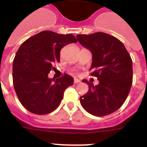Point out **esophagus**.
<instances>
[{"mask_svg": "<svg viewBox=\"0 0 147 147\" xmlns=\"http://www.w3.org/2000/svg\"><path fill=\"white\" fill-rule=\"evenodd\" d=\"M81 82V81H80L79 79H74V82H75L76 84H77V83H79V82Z\"/></svg>", "mask_w": 147, "mask_h": 147, "instance_id": "34e87169", "label": "esophagus"}]
</instances>
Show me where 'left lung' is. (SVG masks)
Returning <instances> with one entry per match:
<instances>
[{
    "instance_id": "8db88e82",
    "label": "left lung",
    "mask_w": 147,
    "mask_h": 147,
    "mask_svg": "<svg viewBox=\"0 0 147 147\" xmlns=\"http://www.w3.org/2000/svg\"><path fill=\"white\" fill-rule=\"evenodd\" d=\"M81 45L93 54L91 76L97 78L96 86L87 80L89 90L80 96L88 113L97 117L119 109L129 95L132 83V61L120 40L104 32L77 35Z\"/></svg>"
}]
</instances>
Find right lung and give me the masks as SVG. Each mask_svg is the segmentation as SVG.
I'll use <instances>...</instances> for the list:
<instances>
[{"label": "right lung", "instance_id": "add662e5", "mask_svg": "<svg viewBox=\"0 0 147 147\" xmlns=\"http://www.w3.org/2000/svg\"><path fill=\"white\" fill-rule=\"evenodd\" d=\"M76 42L73 35L46 30L29 38L18 48L13 61V84L18 100L29 111L47 115L59 106L74 79L65 74L54 80L48 74L60 61L61 48Z\"/></svg>", "mask_w": 147, "mask_h": 147}]
</instances>
